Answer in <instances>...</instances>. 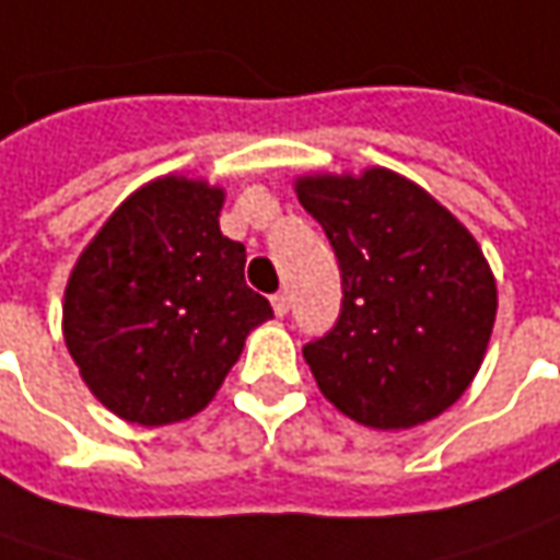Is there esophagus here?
Here are the masks:
<instances>
[{
    "instance_id": "34e87169",
    "label": "esophagus",
    "mask_w": 560,
    "mask_h": 560,
    "mask_svg": "<svg viewBox=\"0 0 560 560\" xmlns=\"http://www.w3.org/2000/svg\"><path fill=\"white\" fill-rule=\"evenodd\" d=\"M270 305H273V314H277V317H283V314L290 312V295H287V292H273V295H270Z\"/></svg>"
}]
</instances>
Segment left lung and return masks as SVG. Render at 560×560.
I'll list each match as a JSON object with an SVG mask.
<instances>
[{
	"mask_svg": "<svg viewBox=\"0 0 560 560\" xmlns=\"http://www.w3.org/2000/svg\"><path fill=\"white\" fill-rule=\"evenodd\" d=\"M295 192L342 277L336 324L302 346L320 393L374 430L442 415L480 371L495 324V280L480 246L386 167L305 177Z\"/></svg>",
	"mask_w": 560,
	"mask_h": 560,
	"instance_id": "8db88e82",
	"label": "left lung"
}]
</instances>
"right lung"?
I'll list each match as a JSON object with an SVG mask.
<instances>
[{
    "label": "right lung",
    "instance_id": "right-lung-1",
    "mask_svg": "<svg viewBox=\"0 0 560 560\" xmlns=\"http://www.w3.org/2000/svg\"><path fill=\"white\" fill-rule=\"evenodd\" d=\"M224 192L164 177L137 189L80 255L65 290V342L118 418L162 427L221 389L273 308L246 287V246L221 233Z\"/></svg>",
    "mask_w": 560,
    "mask_h": 560
}]
</instances>
